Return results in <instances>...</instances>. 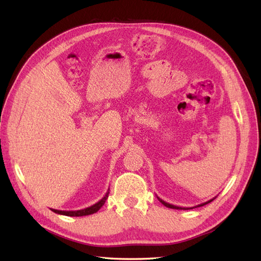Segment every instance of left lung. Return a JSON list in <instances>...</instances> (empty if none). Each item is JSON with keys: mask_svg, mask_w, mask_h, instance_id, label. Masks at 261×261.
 Wrapping results in <instances>:
<instances>
[{"mask_svg": "<svg viewBox=\"0 0 261 261\" xmlns=\"http://www.w3.org/2000/svg\"><path fill=\"white\" fill-rule=\"evenodd\" d=\"M156 198L159 199V201L162 203V204H164L165 207H168V208H171V209H178V210H188V209H193V208H197V207H201V206H204V204H207V203H209V202H211L213 199L216 198H212V199H210V200H208V201H206V202H203V203H200V204H198V206H195V207H178V206H174V204H171V203H169V202H167V201H164V200H162L160 197H158L156 196Z\"/></svg>", "mask_w": 261, "mask_h": 261, "instance_id": "8db88e82", "label": "left lung"}]
</instances>
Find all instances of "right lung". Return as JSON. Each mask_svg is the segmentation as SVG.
Masks as SVG:
<instances>
[{"label": "right lung", "mask_w": 261, "mask_h": 261, "mask_svg": "<svg viewBox=\"0 0 261 261\" xmlns=\"http://www.w3.org/2000/svg\"><path fill=\"white\" fill-rule=\"evenodd\" d=\"M109 191H110V189H108V192L105 195L103 198L99 200L97 203H94V204H92V206L88 207V208H85V209H82V210H76V211H64V210H57V209H51V210L55 213H58V215H63V216H67V217H83V216L92 215V213H96L102 206H103L106 200L108 199V197H109Z\"/></svg>", "instance_id": "add662e5"}]
</instances>
